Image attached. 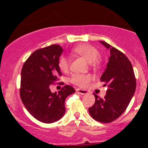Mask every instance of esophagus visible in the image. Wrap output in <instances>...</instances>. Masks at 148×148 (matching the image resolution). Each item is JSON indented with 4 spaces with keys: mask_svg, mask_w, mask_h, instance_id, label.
<instances>
[{
    "mask_svg": "<svg viewBox=\"0 0 148 148\" xmlns=\"http://www.w3.org/2000/svg\"><path fill=\"white\" fill-rule=\"evenodd\" d=\"M77 92L80 95H86L88 93V92L86 90H84V89H76Z\"/></svg>",
    "mask_w": 148,
    "mask_h": 148,
    "instance_id": "esophagus-1",
    "label": "esophagus"
}]
</instances>
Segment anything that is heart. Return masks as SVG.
Listing matches in <instances>:
<instances>
[{"label":"heart","mask_w":148,"mask_h":148,"mask_svg":"<svg viewBox=\"0 0 148 148\" xmlns=\"http://www.w3.org/2000/svg\"><path fill=\"white\" fill-rule=\"evenodd\" d=\"M74 51L77 54L83 56L88 62H96L97 59L100 56V52L95 46L87 44H80L76 46L74 49ZM58 66L59 69L63 72H66L69 68V60L66 56L62 55L59 56L58 60ZM70 81L74 84L77 85L81 87H86L91 81V77L88 74H74L70 78Z\"/></svg>","instance_id":"heart-1"}]
</instances>
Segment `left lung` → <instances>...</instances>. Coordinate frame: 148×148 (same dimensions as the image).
Returning <instances> with one entry per match:
<instances>
[{
  "label": "left lung",
  "mask_w": 148,
  "mask_h": 148,
  "mask_svg": "<svg viewBox=\"0 0 148 148\" xmlns=\"http://www.w3.org/2000/svg\"><path fill=\"white\" fill-rule=\"evenodd\" d=\"M100 42L110 51L109 62L100 78L108 89L103 99L94 93L95 102L89 112L94 120L110 123L120 117L129 105L136 89V79L128 58L105 41Z\"/></svg>",
  "instance_id": "obj_1"
}]
</instances>
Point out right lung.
Masks as SVG:
<instances>
[{
    "label": "right lung",
    "mask_w": 148,
    "mask_h": 148,
    "mask_svg": "<svg viewBox=\"0 0 148 148\" xmlns=\"http://www.w3.org/2000/svg\"><path fill=\"white\" fill-rule=\"evenodd\" d=\"M63 50L58 44L37 49L22 67L21 99L28 112L44 123L60 120L65 114L66 98L75 92L69 85L64 86L58 94L51 92V84L62 76L58 60Z\"/></svg>",
    "instance_id": "add662e5"
}]
</instances>
